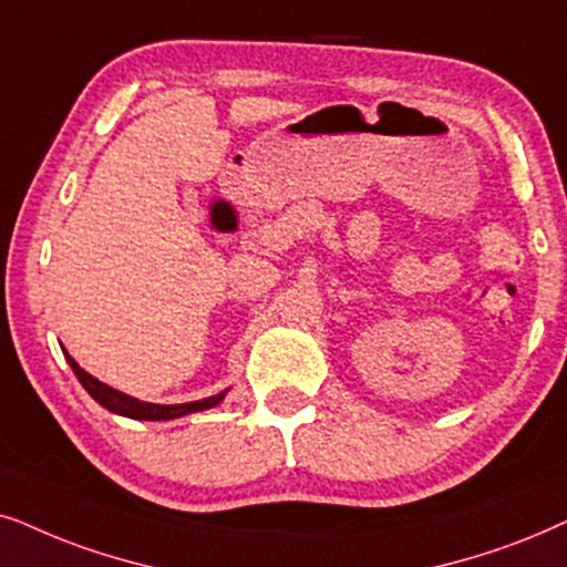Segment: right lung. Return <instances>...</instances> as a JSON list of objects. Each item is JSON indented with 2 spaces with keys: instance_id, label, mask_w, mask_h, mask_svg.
Here are the masks:
<instances>
[{
  "instance_id": "1",
  "label": "right lung",
  "mask_w": 567,
  "mask_h": 567,
  "mask_svg": "<svg viewBox=\"0 0 567 567\" xmlns=\"http://www.w3.org/2000/svg\"><path fill=\"white\" fill-rule=\"evenodd\" d=\"M64 358L70 362V368L78 375V381L82 383V389L87 391L90 396L95 399L97 404L105 406V410L113 412V414H121V417H132V420H176V417H184V414H192V412H202V410H213L225 399L228 394V389L220 391V394L215 396H207V399H199V402H186V404H150V402H140V399H134L130 394H124V391L118 389H111L109 383L97 381L95 375H90L87 371H82V368L74 362V358L70 352L64 350Z\"/></svg>"
}]
</instances>
